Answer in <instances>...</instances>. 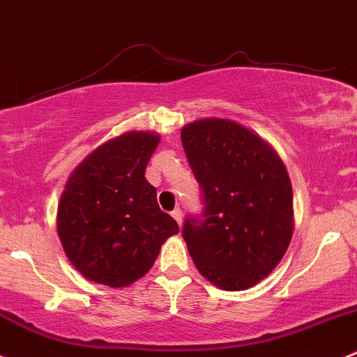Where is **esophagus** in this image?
Masks as SVG:
<instances>
[{"instance_id": "obj_1", "label": "esophagus", "mask_w": 357, "mask_h": 357, "mask_svg": "<svg viewBox=\"0 0 357 357\" xmlns=\"http://www.w3.org/2000/svg\"><path fill=\"white\" fill-rule=\"evenodd\" d=\"M171 217L174 218L176 222H178V225H181V222H183V211H181V208H174L171 211Z\"/></svg>"}]
</instances>
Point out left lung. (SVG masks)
Returning a JSON list of instances; mask_svg holds the SVG:
<instances>
[{"label":"left lung","mask_w":357,"mask_h":357,"mask_svg":"<svg viewBox=\"0 0 357 357\" xmlns=\"http://www.w3.org/2000/svg\"><path fill=\"white\" fill-rule=\"evenodd\" d=\"M181 142L203 205L183 223L190 256L218 288L254 287L291 241L293 195L284 164L261 137L230 120L186 125Z\"/></svg>","instance_id":"8db88e82"}]
</instances>
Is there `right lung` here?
Segmentation results:
<instances>
[{"instance_id": "right-lung-1", "label": "right lung", "mask_w": 357, "mask_h": 357, "mask_svg": "<svg viewBox=\"0 0 357 357\" xmlns=\"http://www.w3.org/2000/svg\"><path fill=\"white\" fill-rule=\"evenodd\" d=\"M159 144L151 132H128L89 154L70 174L57 210L66 256L95 283L121 288L142 278L160 245L179 232L146 179Z\"/></svg>"}]
</instances>
